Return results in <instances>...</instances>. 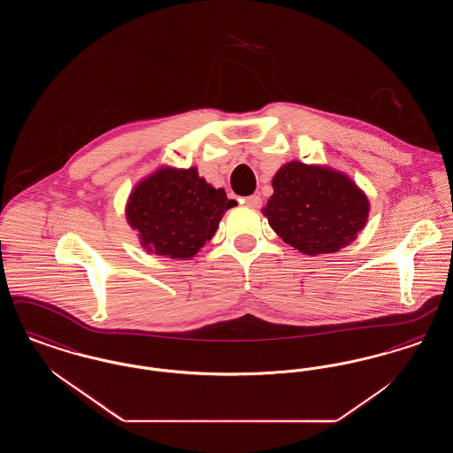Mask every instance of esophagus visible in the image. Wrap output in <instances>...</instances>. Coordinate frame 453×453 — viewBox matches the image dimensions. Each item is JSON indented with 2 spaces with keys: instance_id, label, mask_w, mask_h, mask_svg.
<instances>
[{
  "instance_id": "1",
  "label": "esophagus",
  "mask_w": 453,
  "mask_h": 453,
  "mask_svg": "<svg viewBox=\"0 0 453 453\" xmlns=\"http://www.w3.org/2000/svg\"><path fill=\"white\" fill-rule=\"evenodd\" d=\"M242 200L251 209H258L259 205H261V196L259 195H250V196H244Z\"/></svg>"
}]
</instances>
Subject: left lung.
I'll return each mask as SVG.
<instances>
[{
  "label": "left lung",
  "mask_w": 453,
  "mask_h": 453,
  "mask_svg": "<svg viewBox=\"0 0 453 453\" xmlns=\"http://www.w3.org/2000/svg\"><path fill=\"white\" fill-rule=\"evenodd\" d=\"M272 187L263 216L303 255L336 253L365 227L368 198L345 173L290 161L273 176Z\"/></svg>",
  "instance_id": "8db88e82"
}]
</instances>
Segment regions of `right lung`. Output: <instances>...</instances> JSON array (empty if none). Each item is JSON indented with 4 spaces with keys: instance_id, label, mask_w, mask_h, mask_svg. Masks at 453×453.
I'll list each match as a JSON object with an SVG mask.
<instances>
[{
    "instance_id": "1",
    "label": "right lung",
    "mask_w": 453,
    "mask_h": 453,
    "mask_svg": "<svg viewBox=\"0 0 453 453\" xmlns=\"http://www.w3.org/2000/svg\"><path fill=\"white\" fill-rule=\"evenodd\" d=\"M234 203L224 188L200 178L196 168L161 166L134 187L126 216L148 253L188 259L212 239Z\"/></svg>"
}]
</instances>
